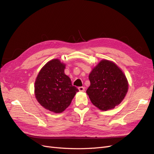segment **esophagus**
<instances>
[{
	"label": "esophagus",
	"instance_id": "1",
	"mask_svg": "<svg viewBox=\"0 0 154 154\" xmlns=\"http://www.w3.org/2000/svg\"><path fill=\"white\" fill-rule=\"evenodd\" d=\"M78 90H79V91H81V92L85 91V87H78Z\"/></svg>",
	"mask_w": 154,
	"mask_h": 154
}]
</instances>
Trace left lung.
<instances>
[{
    "instance_id": "obj_1",
    "label": "left lung",
    "mask_w": 154,
    "mask_h": 154,
    "mask_svg": "<svg viewBox=\"0 0 154 154\" xmlns=\"http://www.w3.org/2000/svg\"><path fill=\"white\" fill-rule=\"evenodd\" d=\"M88 78L91 85L86 92L92 104L101 110L112 109L119 105L128 92L125 74L110 60H101L92 69Z\"/></svg>"
}]
</instances>
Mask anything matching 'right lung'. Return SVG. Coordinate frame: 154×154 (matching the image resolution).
I'll return each instance as SVG.
<instances>
[{
	"label": "right lung",
	"instance_id": "obj_1",
	"mask_svg": "<svg viewBox=\"0 0 154 154\" xmlns=\"http://www.w3.org/2000/svg\"><path fill=\"white\" fill-rule=\"evenodd\" d=\"M65 69L66 64L59 59H53L41 69L35 83L36 100L44 109L54 113L66 110L78 92L65 74Z\"/></svg>",
	"mask_w": 154,
	"mask_h": 154
}]
</instances>
